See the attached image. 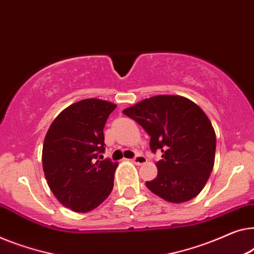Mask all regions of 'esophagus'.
Segmentation results:
<instances>
[{"mask_svg":"<svg viewBox=\"0 0 254 254\" xmlns=\"http://www.w3.org/2000/svg\"><path fill=\"white\" fill-rule=\"evenodd\" d=\"M133 163L136 165H143L146 163V158L144 156H142V154H138V156H136L133 159Z\"/></svg>","mask_w":254,"mask_h":254,"instance_id":"34e87169","label":"esophagus"}]
</instances>
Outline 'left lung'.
Here are the masks:
<instances>
[{
  "mask_svg": "<svg viewBox=\"0 0 254 254\" xmlns=\"http://www.w3.org/2000/svg\"><path fill=\"white\" fill-rule=\"evenodd\" d=\"M150 135V148L161 151L157 178L145 182L166 201L181 204L197 196L214 166L216 137L196 103L179 95H157L125 109Z\"/></svg>",
  "mask_w": 254,
  "mask_h": 254,
  "instance_id": "left-lung-1",
  "label": "left lung"
}]
</instances>
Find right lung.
<instances>
[{"label": "right lung", "instance_id": "right-lung-1", "mask_svg": "<svg viewBox=\"0 0 254 254\" xmlns=\"http://www.w3.org/2000/svg\"><path fill=\"white\" fill-rule=\"evenodd\" d=\"M111 102L87 98L64 109L50 125L42 148L48 186L65 207L93 211L113 189L118 163L103 159L104 133Z\"/></svg>", "mask_w": 254, "mask_h": 254}]
</instances>
